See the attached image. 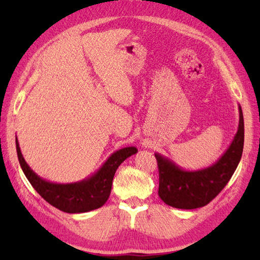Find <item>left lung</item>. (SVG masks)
Listing matches in <instances>:
<instances>
[{"mask_svg": "<svg viewBox=\"0 0 260 260\" xmlns=\"http://www.w3.org/2000/svg\"><path fill=\"white\" fill-rule=\"evenodd\" d=\"M239 127L230 147L209 167L183 170L173 160L155 153L159 171L158 195L167 205L192 210L209 204L230 181L241 160L244 143V120L239 105Z\"/></svg>", "mask_w": 260, "mask_h": 260, "instance_id": "obj_1", "label": "left lung"}]
</instances>
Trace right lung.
Masks as SVG:
<instances>
[{"mask_svg":"<svg viewBox=\"0 0 260 260\" xmlns=\"http://www.w3.org/2000/svg\"><path fill=\"white\" fill-rule=\"evenodd\" d=\"M17 155L21 170L33 188L43 200L67 213H83L99 209L108 201L111 192L112 180L119 165L127 158L138 152L135 147L122 148L114 151L104 164L89 178L78 182L55 183L34 172L24 159L18 140L16 138Z\"/></svg>","mask_w":260,"mask_h":260,"instance_id":"obj_1","label":"right lung"}]
</instances>
